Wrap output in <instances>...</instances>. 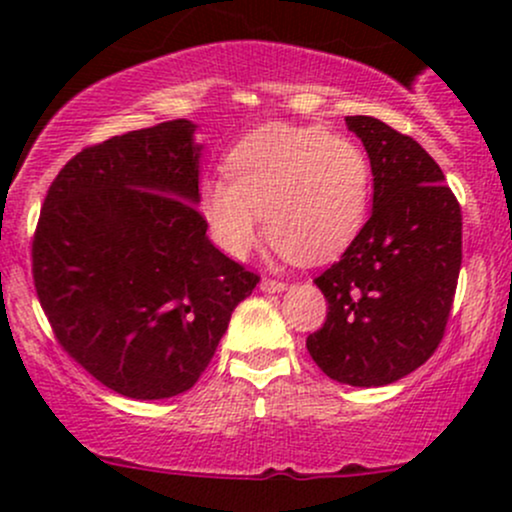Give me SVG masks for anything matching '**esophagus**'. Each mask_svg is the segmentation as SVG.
<instances>
[{
  "label": "esophagus",
  "mask_w": 512,
  "mask_h": 512,
  "mask_svg": "<svg viewBox=\"0 0 512 512\" xmlns=\"http://www.w3.org/2000/svg\"><path fill=\"white\" fill-rule=\"evenodd\" d=\"M260 289L267 291V293H279L286 289V281H279V279H269V276H264L260 281Z\"/></svg>",
  "instance_id": "obj_1"
}]
</instances>
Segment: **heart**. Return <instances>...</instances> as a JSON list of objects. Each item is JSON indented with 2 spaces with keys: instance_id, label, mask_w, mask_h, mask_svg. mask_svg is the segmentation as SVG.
Instances as JSON below:
<instances>
[{
  "instance_id": "b5f03b06",
  "label": "heart",
  "mask_w": 512,
  "mask_h": 512,
  "mask_svg": "<svg viewBox=\"0 0 512 512\" xmlns=\"http://www.w3.org/2000/svg\"><path fill=\"white\" fill-rule=\"evenodd\" d=\"M225 178H204L197 204L214 243L245 257L264 216L274 248L325 262L354 243L368 221L373 168L363 146L322 127L269 125L226 158Z\"/></svg>"
}]
</instances>
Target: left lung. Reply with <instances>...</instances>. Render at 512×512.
I'll return each mask as SVG.
<instances>
[{
    "label": "left lung",
    "mask_w": 512,
    "mask_h": 512,
    "mask_svg": "<svg viewBox=\"0 0 512 512\" xmlns=\"http://www.w3.org/2000/svg\"><path fill=\"white\" fill-rule=\"evenodd\" d=\"M373 168V214L315 279L327 320L305 339L344 385L380 387L426 363L443 342L462 264V211L419 142L368 115L346 117Z\"/></svg>",
    "instance_id": "1"
}]
</instances>
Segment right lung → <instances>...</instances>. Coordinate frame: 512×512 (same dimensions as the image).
I'll return each instance as SVG.
<instances>
[{
	"label": "right lung",
	"instance_id": "add662e5",
	"mask_svg": "<svg viewBox=\"0 0 512 512\" xmlns=\"http://www.w3.org/2000/svg\"><path fill=\"white\" fill-rule=\"evenodd\" d=\"M190 120L86 146L52 180L33 281L57 344L132 399L190 390L260 276L207 238Z\"/></svg>",
	"mask_w": 512,
	"mask_h": 512
}]
</instances>
